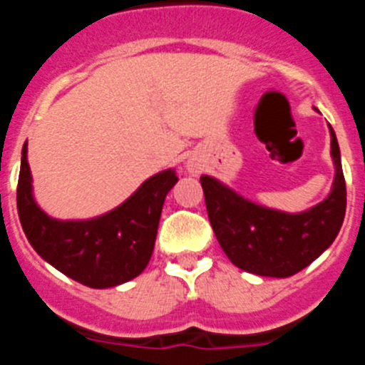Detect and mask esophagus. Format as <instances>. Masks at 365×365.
<instances>
[{"mask_svg":"<svg viewBox=\"0 0 365 365\" xmlns=\"http://www.w3.org/2000/svg\"><path fill=\"white\" fill-rule=\"evenodd\" d=\"M186 168H188V172H190V173H197V172H199V166H197V164L188 163V166H186Z\"/></svg>","mask_w":365,"mask_h":365,"instance_id":"34e87169","label":"esophagus"}]
</instances>
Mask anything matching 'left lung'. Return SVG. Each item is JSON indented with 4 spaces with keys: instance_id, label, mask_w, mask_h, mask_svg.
<instances>
[{
    "instance_id": "1",
    "label": "left lung",
    "mask_w": 365,
    "mask_h": 365,
    "mask_svg": "<svg viewBox=\"0 0 365 365\" xmlns=\"http://www.w3.org/2000/svg\"><path fill=\"white\" fill-rule=\"evenodd\" d=\"M331 133L334 180L327 197L309 210L282 212L245 199L210 175L201 177L208 219L222 252L241 270L289 278L325 252L346 215V180L336 135Z\"/></svg>"
}]
</instances>
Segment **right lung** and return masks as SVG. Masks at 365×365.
Wrapping results in <instances>:
<instances>
[{"label":"right lung","instance_id":"add662e5","mask_svg":"<svg viewBox=\"0 0 365 365\" xmlns=\"http://www.w3.org/2000/svg\"><path fill=\"white\" fill-rule=\"evenodd\" d=\"M177 180L170 168L144 180L111 212L62 221L45 214L34 199L25 143L18 179L19 222L31 247L54 269L91 289H109L137 278L148 267L164 199Z\"/></svg>","mask_w":365,"mask_h":365}]
</instances>
